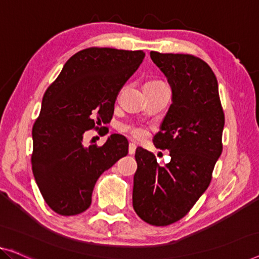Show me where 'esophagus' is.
<instances>
[{
  "instance_id": "obj_1",
  "label": "esophagus",
  "mask_w": 259,
  "mask_h": 259,
  "mask_svg": "<svg viewBox=\"0 0 259 259\" xmlns=\"http://www.w3.org/2000/svg\"><path fill=\"white\" fill-rule=\"evenodd\" d=\"M136 144H135V143H133V142H130L129 143V154H134L135 153V151H136Z\"/></svg>"
}]
</instances>
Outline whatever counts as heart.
<instances>
[{
  "label": "heart",
  "mask_w": 259,
  "mask_h": 259,
  "mask_svg": "<svg viewBox=\"0 0 259 259\" xmlns=\"http://www.w3.org/2000/svg\"><path fill=\"white\" fill-rule=\"evenodd\" d=\"M148 82H150V83H157V84H165V83H163L159 80H150V81H148ZM123 130L129 131V133L133 135L134 137H136V138H143V137L145 136V130L143 129V128H138V126H124V128H123Z\"/></svg>",
  "instance_id": "1"
}]
</instances>
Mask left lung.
Returning a JSON list of instances; mask_svg holds the SVG:
<instances>
[{"label":"left lung","mask_w":259,"mask_h":259,"mask_svg":"<svg viewBox=\"0 0 259 259\" xmlns=\"http://www.w3.org/2000/svg\"><path fill=\"white\" fill-rule=\"evenodd\" d=\"M166 76L172 103L153 137L156 148L167 149L169 163L137 148L133 206L152 226H168L184 218L209 186L222 153L225 114L218 80L207 63L191 55L150 52Z\"/></svg>","instance_id":"left-lung-1"}]
</instances>
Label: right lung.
<instances>
[{"label":"right lung","instance_id":"add662e5","mask_svg":"<svg viewBox=\"0 0 259 259\" xmlns=\"http://www.w3.org/2000/svg\"><path fill=\"white\" fill-rule=\"evenodd\" d=\"M144 57L143 51L82 50L69 58L45 92L32 128L31 164L45 202L56 213L86 210L99 177L128 154L122 135H110L100 148H87L83 134L110 121L119 90Z\"/></svg>","mask_w":259,"mask_h":259}]
</instances>
